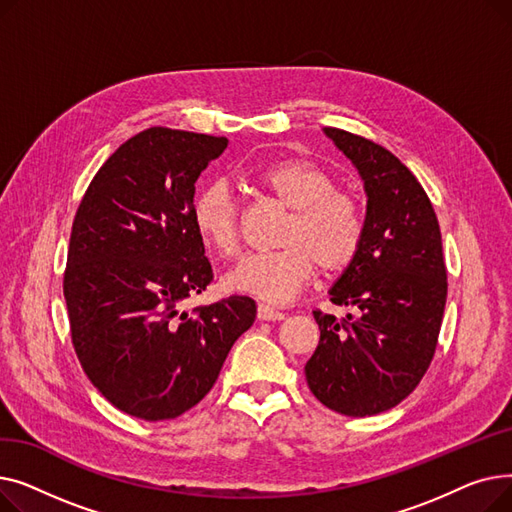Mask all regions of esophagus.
Returning <instances> with one entry per match:
<instances>
[{"instance_id":"1","label":"esophagus","mask_w":512,"mask_h":512,"mask_svg":"<svg viewBox=\"0 0 512 512\" xmlns=\"http://www.w3.org/2000/svg\"><path fill=\"white\" fill-rule=\"evenodd\" d=\"M257 317L259 319H263V321H280V319H284V313L282 311H278V309H274V307H270V305H259L257 307Z\"/></svg>"}]
</instances>
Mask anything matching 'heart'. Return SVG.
Masks as SVG:
<instances>
[{
  "label": "heart",
  "mask_w": 512,
  "mask_h": 512,
  "mask_svg": "<svg viewBox=\"0 0 512 512\" xmlns=\"http://www.w3.org/2000/svg\"><path fill=\"white\" fill-rule=\"evenodd\" d=\"M253 180L292 211L282 232V249L249 253L224 276V288L267 303H286L313 276L319 263L338 274L361 251L365 222L359 203L336 191L330 172L311 161L284 159L263 166ZM193 224L201 240L220 255L238 247V203L224 180L203 186L193 203Z\"/></svg>",
  "instance_id": "b5f03b06"
}]
</instances>
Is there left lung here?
<instances>
[{"label":"left lung","mask_w":512,"mask_h":512,"mask_svg":"<svg viewBox=\"0 0 512 512\" xmlns=\"http://www.w3.org/2000/svg\"><path fill=\"white\" fill-rule=\"evenodd\" d=\"M326 137L357 168L367 195L363 245L330 288L334 305L313 311L319 344L305 365L315 398L348 415H378L405 400L432 357L446 305V265L436 211L423 186L388 149L340 128Z\"/></svg>","instance_id":"obj_1"}]
</instances>
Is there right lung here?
<instances>
[{
  "instance_id": "add662e5",
  "label": "right lung",
  "mask_w": 512,
  "mask_h": 512,
  "mask_svg": "<svg viewBox=\"0 0 512 512\" xmlns=\"http://www.w3.org/2000/svg\"><path fill=\"white\" fill-rule=\"evenodd\" d=\"M226 147V137L147 128L78 205L64 274L72 344L93 386L132 417L193 409L255 321V301L236 294L180 309L213 278L193 224L195 182Z\"/></svg>"
}]
</instances>
